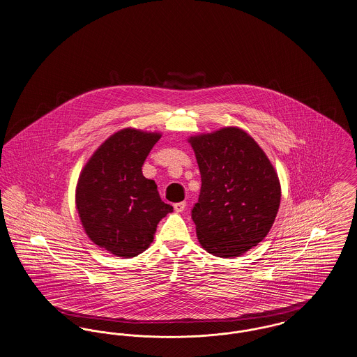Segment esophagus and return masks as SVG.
Wrapping results in <instances>:
<instances>
[{
  "label": "esophagus",
  "mask_w": 357,
  "mask_h": 357,
  "mask_svg": "<svg viewBox=\"0 0 357 357\" xmlns=\"http://www.w3.org/2000/svg\"><path fill=\"white\" fill-rule=\"evenodd\" d=\"M185 206H187V203H185V202H181V203H176L173 207H174V211H176V213H183V211L185 210Z\"/></svg>",
  "instance_id": "esophagus-1"
}]
</instances>
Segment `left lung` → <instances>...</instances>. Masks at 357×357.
<instances>
[{"label": "left lung", "instance_id": "1", "mask_svg": "<svg viewBox=\"0 0 357 357\" xmlns=\"http://www.w3.org/2000/svg\"><path fill=\"white\" fill-rule=\"evenodd\" d=\"M202 176L192 210L199 243L234 259L268 236L280 206L278 173L259 143L238 127L188 138Z\"/></svg>", "mask_w": 357, "mask_h": 357}]
</instances>
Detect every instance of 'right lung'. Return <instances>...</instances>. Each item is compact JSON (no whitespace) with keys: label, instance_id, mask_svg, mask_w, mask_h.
Masks as SVG:
<instances>
[{"label":"right lung","instance_id":"add662e5","mask_svg":"<svg viewBox=\"0 0 357 357\" xmlns=\"http://www.w3.org/2000/svg\"><path fill=\"white\" fill-rule=\"evenodd\" d=\"M161 132L123 128L101 143L82 167L75 208L89 239L116 257L131 259L154 239L157 225L173 211L161 200L142 165Z\"/></svg>","mask_w":357,"mask_h":357}]
</instances>
